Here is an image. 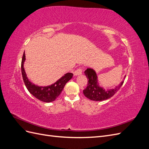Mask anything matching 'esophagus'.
I'll list each match as a JSON object with an SVG mask.
<instances>
[{"instance_id": "1", "label": "esophagus", "mask_w": 149, "mask_h": 149, "mask_svg": "<svg viewBox=\"0 0 149 149\" xmlns=\"http://www.w3.org/2000/svg\"><path fill=\"white\" fill-rule=\"evenodd\" d=\"M82 74V69L79 68H78L74 72V76H78Z\"/></svg>"}]
</instances>
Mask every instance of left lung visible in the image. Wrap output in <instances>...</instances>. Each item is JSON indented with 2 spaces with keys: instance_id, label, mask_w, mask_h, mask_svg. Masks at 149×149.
<instances>
[{
  "instance_id": "8db88e82",
  "label": "left lung",
  "mask_w": 149,
  "mask_h": 149,
  "mask_svg": "<svg viewBox=\"0 0 149 149\" xmlns=\"http://www.w3.org/2000/svg\"><path fill=\"white\" fill-rule=\"evenodd\" d=\"M84 74L88 80L87 87L83 90L84 95L92 101H101L111 98L117 93L124 83V80H123V81L114 89L106 90L99 84L97 76L96 71L93 69L88 68L84 71ZM125 76L124 79H125Z\"/></svg>"
}]
</instances>
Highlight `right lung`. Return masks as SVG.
Segmentation results:
<instances>
[{"instance_id": "1", "label": "right lung", "mask_w": 149, "mask_h": 149, "mask_svg": "<svg viewBox=\"0 0 149 149\" xmlns=\"http://www.w3.org/2000/svg\"><path fill=\"white\" fill-rule=\"evenodd\" d=\"M25 61V53H24L22 60L21 70L24 83L29 91L33 96L41 101L45 102H50L55 101L61 94L66 83L73 78V73H68L64 76H63L55 83L47 86H38L35 85L30 82L27 76H26L24 68Z\"/></svg>"}]
</instances>
